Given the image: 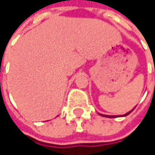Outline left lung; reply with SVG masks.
I'll list each match as a JSON object with an SVG mask.
<instances>
[{
  "instance_id": "1",
  "label": "left lung",
  "mask_w": 155,
  "mask_h": 155,
  "mask_svg": "<svg viewBox=\"0 0 155 155\" xmlns=\"http://www.w3.org/2000/svg\"><path fill=\"white\" fill-rule=\"evenodd\" d=\"M134 110V109H133ZM132 110H130L129 112H127V114H124V116H127V115H128L129 114H130V112L132 111ZM100 115H102V116H104V117H110V118H114V117H116V115H114V116H111V115H103V114H100Z\"/></svg>"
}]
</instances>
